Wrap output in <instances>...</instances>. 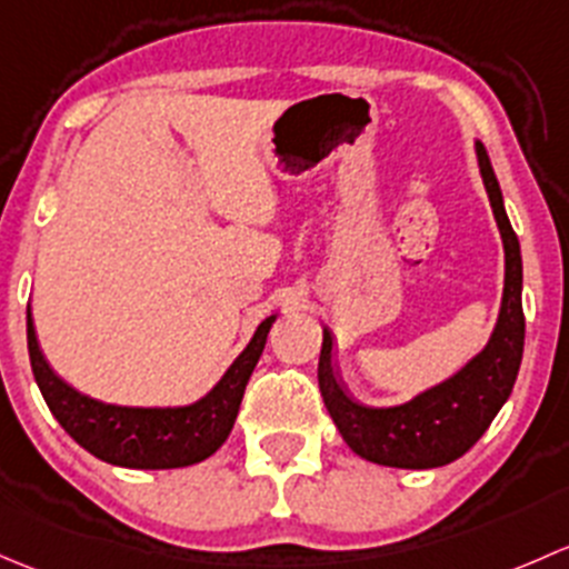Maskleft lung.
<instances>
[{
    "instance_id": "left-lung-1",
    "label": "left lung",
    "mask_w": 569,
    "mask_h": 569,
    "mask_svg": "<svg viewBox=\"0 0 569 569\" xmlns=\"http://www.w3.org/2000/svg\"><path fill=\"white\" fill-rule=\"evenodd\" d=\"M477 158L503 241V298L499 323L488 348L468 361L458 375L413 397L406 406L367 408L339 386L331 367V331L328 328L323 331L318 365L320 395L348 447L359 458L378 466L438 468L458 460L482 438L518 378L526 337L523 303H520V287H523L520 246L503 213L499 180L482 142H477Z\"/></svg>"
}]
</instances>
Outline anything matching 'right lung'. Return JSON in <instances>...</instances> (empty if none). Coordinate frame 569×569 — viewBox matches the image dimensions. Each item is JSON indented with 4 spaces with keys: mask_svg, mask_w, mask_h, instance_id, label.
<instances>
[{
    "mask_svg": "<svg viewBox=\"0 0 569 569\" xmlns=\"http://www.w3.org/2000/svg\"><path fill=\"white\" fill-rule=\"evenodd\" d=\"M273 320L277 315L262 320L216 389L186 408H122L79 395L43 359L27 309L29 361L49 411L98 460L122 468H183L210 458L227 441Z\"/></svg>",
    "mask_w": 569,
    "mask_h": 569,
    "instance_id": "right-lung-1",
    "label": "right lung"
}]
</instances>
